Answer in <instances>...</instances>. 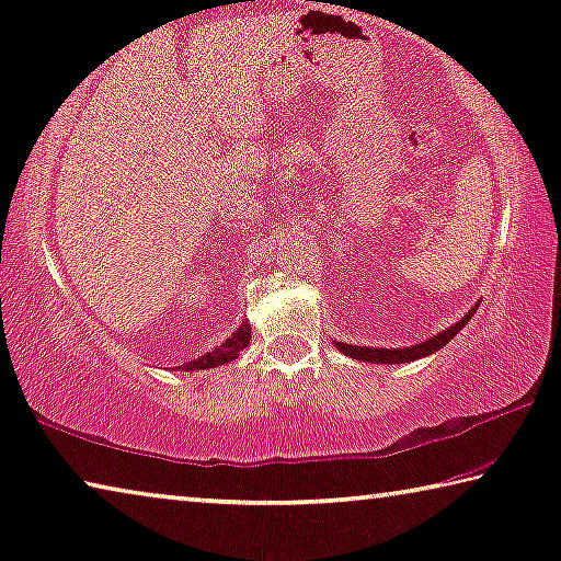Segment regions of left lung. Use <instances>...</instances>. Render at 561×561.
I'll use <instances>...</instances> for the list:
<instances>
[{
	"mask_svg": "<svg viewBox=\"0 0 561 561\" xmlns=\"http://www.w3.org/2000/svg\"><path fill=\"white\" fill-rule=\"evenodd\" d=\"M477 312V309H472L465 319H459V322L455 327L444 329V332H439L437 336H432V340H426L422 344L416 346H407V350H375V346H352V344H340L336 342V350L350 354L352 359H362V362H375V364H399V362H412V359H420V357H426V354L437 352L442 350L444 344H449L451 336H455L461 327H465L469 319H472V314Z\"/></svg>",
	"mask_w": 561,
	"mask_h": 561,
	"instance_id": "8db88e82",
	"label": "left lung"
}]
</instances>
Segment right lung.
<instances>
[{"label": "right lung", "mask_w": 561, "mask_h": 561, "mask_svg": "<svg viewBox=\"0 0 561 561\" xmlns=\"http://www.w3.org/2000/svg\"><path fill=\"white\" fill-rule=\"evenodd\" d=\"M249 336H252V329H249L247 322H242V327H239L237 332L229 336L225 344L219 346V350L204 354V357H199L197 362L184 364V367H180V369H186V371H192V369H211V367H219V364L232 362V359L239 357V352H242L244 346L249 344Z\"/></svg>", "instance_id": "add662e5"}]
</instances>
